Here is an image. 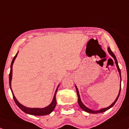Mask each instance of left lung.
I'll use <instances>...</instances> for the list:
<instances>
[{
	"label": "left lung",
	"mask_w": 129,
	"mask_h": 129,
	"mask_svg": "<svg viewBox=\"0 0 129 129\" xmlns=\"http://www.w3.org/2000/svg\"><path fill=\"white\" fill-rule=\"evenodd\" d=\"M108 52H109V54L111 55V56L113 57V59H114L115 60V62H116V67H117V70H118V72L119 73V75H120V83H121V74H120V69H119V67L118 66V62H117V59H116V56H115L114 54L113 53V52L111 51L110 47H108ZM75 88H76V91H77V96H78V103L79 104L80 107L84 111H85V112H88V113H91V114H98V113H101V112H105V111H106L107 110H108L109 109H110V108H112V106H113L114 105L115 103H116V101H117V99H118V98L119 96V94H120V89H121V84L120 85V89H119V94L118 95H117V98H116V100H115L114 101L113 103H112V104H111L109 106L107 107V108H102V109H100V110H97V111H94V110H92V109H89V108H87L86 106H85V105H84V104L83 103L82 101H81V98H80V94H79V91H78V89L77 88V86L75 85Z\"/></svg>",
	"instance_id": "1"
}]
</instances>
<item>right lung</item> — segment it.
I'll list each match as a JSON object with an SVG mask.
<instances>
[{
    "instance_id": "add662e5",
    "label": "right lung",
    "mask_w": 129,
    "mask_h": 129,
    "mask_svg": "<svg viewBox=\"0 0 129 129\" xmlns=\"http://www.w3.org/2000/svg\"><path fill=\"white\" fill-rule=\"evenodd\" d=\"M18 52H17V54L15 55V56L13 57V60L12 61V63H11V66H10V74H9V85H10V88L11 91H12V94H13V100H14L16 104L18 106V108H20L21 110H22L24 112H25V113L28 114L33 115V116H45V115L49 114L50 113H51V112L54 111V108H55V106H56L57 101H56V98H55V95H56L57 91V89L58 88H59L60 84H59V85H58L57 87L56 90H55V93H54V98L53 99H52V102H51V103L49 106H47L45 107V108H27V107L25 106L20 104L18 101V100H17V98H16L15 96H14V94H13V91H12V86H11V82H12V67H13V62H14L15 60L16 57H17V55H18Z\"/></svg>"
}]
</instances>
